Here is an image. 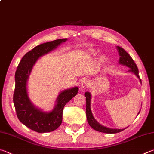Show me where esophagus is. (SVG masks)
Listing matches in <instances>:
<instances>
[{"label":"esophagus","instance_id":"34e87169","mask_svg":"<svg viewBox=\"0 0 154 154\" xmlns=\"http://www.w3.org/2000/svg\"><path fill=\"white\" fill-rule=\"evenodd\" d=\"M89 85H90V82H89V80L87 79H84L82 80V84H81V86H82V88L86 89V88H89Z\"/></svg>","mask_w":154,"mask_h":154}]
</instances>
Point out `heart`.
<instances>
[{
	"mask_svg": "<svg viewBox=\"0 0 154 154\" xmlns=\"http://www.w3.org/2000/svg\"><path fill=\"white\" fill-rule=\"evenodd\" d=\"M89 51H90V53H91V54H93V53H94V51L93 50H89Z\"/></svg>",
	"mask_w": 154,
	"mask_h": 154,
	"instance_id": "obj_1",
	"label": "heart"
}]
</instances>
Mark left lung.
<instances>
[{"instance_id": "obj_1", "label": "left lung", "mask_w": 154, "mask_h": 154, "mask_svg": "<svg viewBox=\"0 0 154 154\" xmlns=\"http://www.w3.org/2000/svg\"><path fill=\"white\" fill-rule=\"evenodd\" d=\"M117 49L119 50V54L121 56L119 59V64L122 65H125L129 67L131 69L129 70V72H133V73L137 75L139 80H140V82L141 83V80L139 77V70L137 66L135 63L134 62L133 58H131V56L128 54V53L125 51V50L121 48L120 46L116 47ZM85 96L86 97V116H87V119H88V122L89 125L91 126V127L94 128V130L99 131V132L102 133H117L119 132H121L124 129H118V128H110L108 127H104V126L101 125L97 122L96 119H94V117L92 114L91 110V94L89 92H85ZM140 112V111L139 112L138 114Z\"/></svg>"}]
</instances>
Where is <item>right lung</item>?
I'll list each match as a JSON object with an SVG mask.
<instances>
[{
  "label": "right lung",
  "mask_w": 154,
  "mask_h": 154,
  "mask_svg": "<svg viewBox=\"0 0 154 154\" xmlns=\"http://www.w3.org/2000/svg\"><path fill=\"white\" fill-rule=\"evenodd\" d=\"M66 40V39H58L35 46L23 56L15 72L13 102L17 116L27 127L38 133L51 132L59 127L62 123L64 107L77 94V87L63 91L58 95L55 107L50 112H44L35 108L31 102L27 94V82L36 61Z\"/></svg>",
  "instance_id": "right-lung-1"
}]
</instances>
